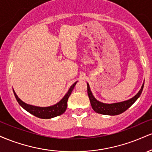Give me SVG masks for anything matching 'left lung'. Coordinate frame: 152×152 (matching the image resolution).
Segmentation results:
<instances>
[{
	"mask_svg": "<svg viewBox=\"0 0 152 152\" xmlns=\"http://www.w3.org/2000/svg\"><path fill=\"white\" fill-rule=\"evenodd\" d=\"M144 84V83H143L141 89L133 98L129 99L127 101H124V102L114 103V104H105V103L100 102L98 100H96L91 91L89 85L88 83H87V92H88L91 105L92 109L94 110V111H96L98 114L114 116V115H118L124 112L139 99L143 91Z\"/></svg>",
	"mask_w": 152,
	"mask_h": 152,
	"instance_id": "obj_1",
	"label": "left lung"
}]
</instances>
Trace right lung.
<instances>
[{
    "mask_svg": "<svg viewBox=\"0 0 152 152\" xmlns=\"http://www.w3.org/2000/svg\"><path fill=\"white\" fill-rule=\"evenodd\" d=\"M76 83H77V81L75 82L74 84L70 87L67 93H66V95L64 96V98L60 102L57 103V104H54L53 106H48V107H39V106H32L30 105V104H26L25 102H23L18 98V96L16 95L14 90H13L17 102L28 112H29L30 114L34 115L35 116L40 118H51L56 117V116H60V115H61L65 112L66 108H67L68 99L70 96L74 86H76Z\"/></svg>",
    "mask_w": 152,
    "mask_h": 152,
    "instance_id": "add662e5",
    "label": "right lung"
}]
</instances>
